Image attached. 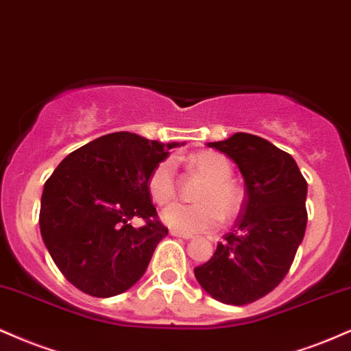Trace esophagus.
<instances>
[{
	"instance_id": "34e87169",
	"label": "esophagus",
	"mask_w": 351,
	"mask_h": 351,
	"mask_svg": "<svg viewBox=\"0 0 351 351\" xmlns=\"http://www.w3.org/2000/svg\"><path fill=\"white\" fill-rule=\"evenodd\" d=\"M171 234H172V237L182 238V240H191V238H192V234L182 233V232H177V230H171Z\"/></svg>"
}]
</instances>
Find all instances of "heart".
I'll use <instances>...</instances> for the list:
<instances>
[{
	"label": "heart",
	"instance_id": "b5f03b06",
	"mask_svg": "<svg viewBox=\"0 0 351 351\" xmlns=\"http://www.w3.org/2000/svg\"><path fill=\"white\" fill-rule=\"evenodd\" d=\"M189 166L207 179L197 193L200 204H174L162 212V221L182 233H199L215 228L221 220H232L243 208V191L233 182V167L225 156L213 151H200L189 158ZM147 191L158 205H167L176 199V169L171 159L152 169Z\"/></svg>",
	"mask_w": 351,
	"mask_h": 351
}]
</instances>
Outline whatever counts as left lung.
Here are the masks:
<instances>
[{"mask_svg": "<svg viewBox=\"0 0 351 351\" xmlns=\"http://www.w3.org/2000/svg\"><path fill=\"white\" fill-rule=\"evenodd\" d=\"M207 146L237 164L246 199L233 232L193 273L215 300L246 306L269 294L294 261L307 225V182L291 154L259 136L234 133Z\"/></svg>", "mask_w": 351, "mask_h": 351, "instance_id": "left-lung-1", "label": "left lung"}]
</instances>
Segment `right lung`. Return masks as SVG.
Listing matches in <instances>:
<instances>
[{
    "label": "right lung",
    "mask_w": 351,
    "mask_h": 351,
    "mask_svg": "<svg viewBox=\"0 0 351 351\" xmlns=\"http://www.w3.org/2000/svg\"><path fill=\"white\" fill-rule=\"evenodd\" d=\"M184 143L119 131L70 152L44 184L40 234L60 273L93 298H113L146 273L167 228L156 218L147 179ZM133 216L147 225L134 229Z\"/></svg>",
    "instance_id": "obj_1"
}]
</instances>
